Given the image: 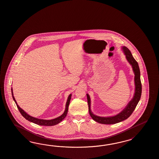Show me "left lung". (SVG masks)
<instances>
[{
    "label": "left lung",
    "instance_id": "obj_1",
    "mask_svg": "<svg viewBox=\"0 0 159 159\" xmlns=\"http://www.w3.org/2000/svg\"><path fill=\"white\" fill-rule=\"evenodd\" d=\"M122 50L127 58V61L132 66L134 73V83H135V92L132 99L128 102L127 106L121 111L120 113L111 116H99L94 114L90 109V98L89 94H86L88 103L89 106V114L92 118L96 122L102 124H115L121 121H124L132 114L134 109L136 108L138 103L140 101L142 92V86L140 80V71L139 64L134 59L131 51L124 46L122 47Z\"/></svg>",
    "mask_w": 159,
    "mask_h": 159
}]
</instances>
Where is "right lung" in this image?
<instances>
[{"label": "right lung", "instance_id": "add662e5", "mask_svg": "<svg viewBox=\"0 0 159 159\" xmlns=\"http://www.w3.org/2000/svg\"><path fill=\"white\" fill-rule=\"evenodd\" d=\"M11 92H12L13 99L15 102L17 107L18 108L20 113L25 118L26 120L30 121V122H33L34 124H36L39 125H42V126L43 125V126H53V125H57L58 123H60L61 121H63L64 119L65 118V117L66 116L67 114V112H68V109H69V104H70V99H71V94H70L68 96V98H67V102H66V108H65V110H64L63 114L61 115V116L57 117L56 118L50 120H43V119H38V118H34L33 116H30V115L28 114L22 108H20L19 105H18L17 102H16L15 98H14V96H13L12 88L11 89Z\"/></svg>", "mask_w": 159, "mask_h": 159}]
</instances>
